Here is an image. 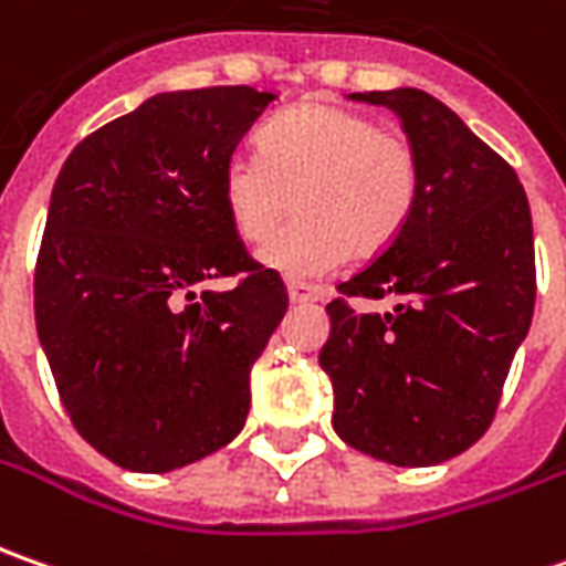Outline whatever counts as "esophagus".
Returning <instances> with one entry per match:
<instances>
[{"instance_id":"obj_1","label":"esophagus","mask_w":566,"mask_h":566,"mask_svg":"<svg viewBox=\"0 0 566 566\" xmlns=\"http://www.w3.org/2000/svg\"><path fill=\"white\" fill-rule=\"evenodd\" d=\"M287 297H291V303H316L322 301V291L319 287H313V284L291 282L287 284Z\"/></svg>"}]
</instances>
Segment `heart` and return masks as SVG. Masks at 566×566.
I'll return each instance as SVG.
<instances>
[{
  "label": "heart",
  "mask_w": 566,
  "mask_h": 566,
  "mask_svg": "<svg viewBox=\"0 0 566 566\" xmlns=\"http://www.w3.org/2000/svg\"><path fill=\"white\" fill-rule=\"evenodd\" d=\"M419 190L413 147L376 118L303 103L265 125L260 153L224 163L222 197L247 244H263L282 219L301 216L260 250V263L291 282L328 275L350 250L376 253L407 224Z\"/></svg>",
  "instance_id": "b5f03b06"
}]
</instances>
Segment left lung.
<instances>
[{
    "mask_svg": "<svg viewBox=\"0 0 566 566\" xmlns=\"http://www.w3.org/2000/svg\"><path fill=\"white\" fill-rule=\"evenodd\" d=\"M391 108L417 153V203L344 296H395L391 314L325 306L319 366L335 432L395 467H436L482 439L536 303L533 216L516 171L426 90L350 93Z\"/></svg>",
    "mask_w": 566,
    "mask_h": 566,
    "instance_id": "left-lung-1",
    "label": "left lung"
}]
</instances>
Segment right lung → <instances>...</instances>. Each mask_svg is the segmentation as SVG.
Returning a JSON list of instances; mask_svg holds the SVG:
<instances>
[{
  "label": "right lung",
  "mask_w": 566,
  "mask_h": 566,
  "mask_svg": "<svg viewBox=\"0 0 566 566\" xmlns=\"http://www.w3.org/2000/svg\"><path fill=\"white\" fill-rule=\"evenodd\" d=\"M275 93H156L71 149L33 279L36 335L74 429L112 463L171 473L244 429L250 369L287 310L224 209V163ZM245 279L231 292L196 287Z\"/></svg>",
  "instance_id": "add662e5"
}]
</instances>
